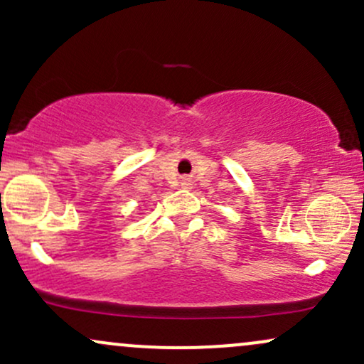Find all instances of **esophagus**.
Masks as SVG:
<instances>
[{"mask_svg": "<svg viewBox=\"0 0 364 364\" xmlns=\"http://www.w3.org/2000/svg\"><path fill=\"white\" fill-rule=\"evenodd\" d=\"M183 185H186V183H183Z\"/></svg>", "mask_w": 364, "mask_h": 364, "instance_id": "34e87169", "label": "esophagus"}]
</instances>
